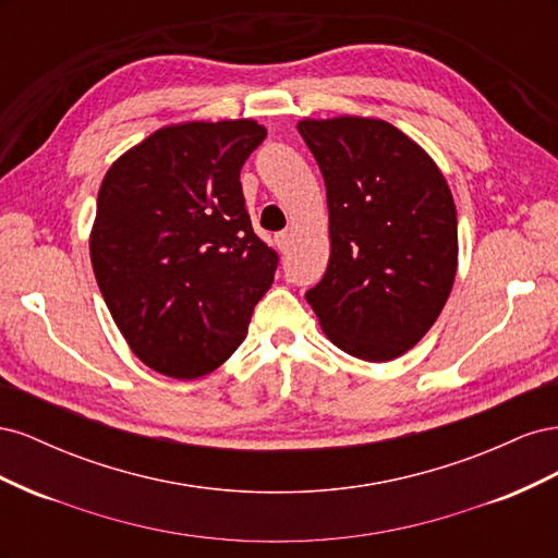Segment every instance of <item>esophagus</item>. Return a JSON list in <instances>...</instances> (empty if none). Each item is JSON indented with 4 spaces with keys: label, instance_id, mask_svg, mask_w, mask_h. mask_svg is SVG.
<instances>
[{
    "label": "esophagus",
    "instance_id": "obj_1",
    "mask_svg": "<svg viewBox=\"0 0 558 558\" xmlns=\"http://www.w3.org/2000/svg\"><path fill=\"white\" fill-rule=\"evenodd\" d=\"M275 242H277V246H279V251L281 253H286L291 248V242H293V234L289 232V230H283V232H279L277 238H275Z\"/></svg>",
    "mask_w": 558,
    "mask_h": 558
}]
</instances>
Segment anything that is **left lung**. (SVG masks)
Returning a JSON list of instances; mask_svg holds the SVG:
<instances>
[{
  "label": "left lung",
  "mask_w": 558,
  "mask_h": 558,
  "mask_svg": "<svg viewBox=\"0 0 558 558\" xmlns=\"http://www.w3.org/2000/svg\"><path fill=\"white\" fill-rule=\"evenodd\" d=\"M326 181L330 260L305 293L328 340L361 361L402 356L440 316L459 263L449 185L377 118L298 123Z\"/></svg>",
  "instance_id": "8db88e82"
}]
</instances>
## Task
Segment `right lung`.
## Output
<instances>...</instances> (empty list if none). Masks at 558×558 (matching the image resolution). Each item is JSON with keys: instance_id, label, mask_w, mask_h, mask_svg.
Wrapping results in <instances>:
<instances>
[{"instance_id": "obj_1", "label": "right lung", "mask_w": 558, "mask_h": 558, "mask_svg": "<svg viewBox=\"0 0 558 558\" xmlns=\"http://www.w3.org/2000/svg\"><path fill=\"white\" fill-rule=\"evenodd\" d=\"M267 130L251 118L167 125L99 185L90 260L142 363L197 379L242 344L279 256L253 232L240 172Z\"/></svg>"}]
</instances>
